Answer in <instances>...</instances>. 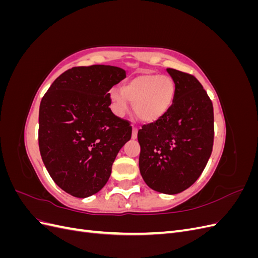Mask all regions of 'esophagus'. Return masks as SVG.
Wrapping results in <instances>:
<instances>
[{
    "label": "esophagus",
    "mask_w": 258,
    "mask_h": 258,
    "mask_svg": "<svg viewBox=\"0 0 258 258\" xmlns=\"http://www.w3.org/2000/svg\"><path fill=\"white\" fill-rule=\"evenodd\" d=\"M138 137V128L132 127V139L136 140Z\"/></svg>",
    "instance_id": "obj_1"
}]
</instances>
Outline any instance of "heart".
<instances>
[{
  "label": "heart",
  "instance_id": "b5f03b06",
  "mask_svg": "<svg viewBox=\"0 0 258 258\" xmlns=\"http://www.w3.org/2000/svg\"><path fill=\"white\" fill-rule=\"evenodd\" d=\"M175 86L167 75L141 74L124 84L121 90L113 88L110 92L114 110L122 116L134 103L135 114L145 122L158 120L171 107L174 100Z\"/></svg>",
  "mask_w": 258,
  "mask_h": 258
}]
</instances>
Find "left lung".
<instances>
[{
  "label": "left lung",
  "mask_w": 258,
  "mask_h": 258,
  "mask_svg": "<svg viewBox=\"0 0 258 258\" xmlns=\"http://www.w3.org/2000/svg\"><path fill=\"white\" fill-rule=\"evenodd\" d=\"M175 84L173 103L161 118L138 132L140 172L155 191L175 195L205 170L214 139L213 105L196 77L167 69Z\"/></svg>",
  "instance_id": "left-lung-1"
}]
</instances>
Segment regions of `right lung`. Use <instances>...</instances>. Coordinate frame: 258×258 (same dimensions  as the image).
I'll return each instance as SVG.
<instances>
[{
  "label": "right lung",
  "instance_id": "obj_1",
  "mask_svg": "<svg viewBox=\"0 0 258 258\" xmlns=\"http://www.w3.org/2000/svg\"><path fill=\"white\" fill-rule=\"evenodd\" d=\"M124 77L122 69L112 66L72 68L41 101L43 162L53 182L74 197L87 198L103 188L117 154L131 139L129 122L110 108L108 90Z\"/></svg>",
  "mask_w": 258,
  "mask_h": 258
}]
</instances>
